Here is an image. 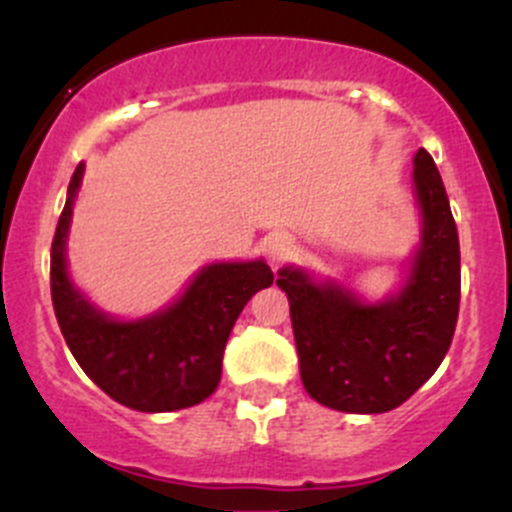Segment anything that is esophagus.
<instances>
[{"label":"esophagus","mask_w":512,"mask_h":512,"mask_svg":"<svg viewBox=\"0 0 512 512\" xmlns=\"http://www.w3.org/2000/svg\"><path fill=\"white\" fill-rule=\"evenodd\" d=\"M265 252L267 257H270L272 265H275V262H282L289 255V240L285 235L270 237V240L265 242Z\"/></svg>","instance_id":"1"}]
</instances>
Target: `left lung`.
Instances as JSON below:
<instances>
[{"instance_id":"left-lung-1","label":"left lung","mask_w":512,"mask_h":512,"mask_svg":"<svg viewBox=\"0 0 512 512\" xmlns=\"http://www.w3.org/2000/svg\"><path fill=\"white\" fill-rule=\"evenodd\" d=\"M421 245L404 289L366 304L352 289L317 285L304 270L282 267L299 374L307 394L347 414H384L421 389L451 347L461 304L456 220L436 163L414 156Z\"/></svg>"}]
</instances>
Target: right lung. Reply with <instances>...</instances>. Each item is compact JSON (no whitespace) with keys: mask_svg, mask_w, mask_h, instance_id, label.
Masks as SVG:
<instances>
[{"mask_svg":"<svg viewBox=\"0 0 512 512\" xmlns=\"http://www.w3.org/2000/svg\"><path fill=\"white\" fill-rule=\"evenodd\" d=\"M84 163L76 165L51 242V302L56 322L91 381L128 409L163 414L208 399L220 384L235 319L275 275L262 260L203 267L168 309L136 322L98 312L66 272V235Z\"/></svg>","mask_w":512,"mask_h":512,"instance_id":"1","label":"right lung"}]
</instances>
